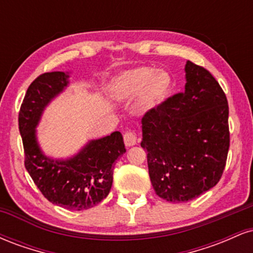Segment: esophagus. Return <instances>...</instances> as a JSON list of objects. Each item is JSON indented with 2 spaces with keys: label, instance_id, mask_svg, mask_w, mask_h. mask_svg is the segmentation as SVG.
I'll list each match as a JSON object with an SVG mask.
<instances>
[{
  "label": "esophagus",
  "instance_id": "34e87169",
  "mask_svg": "<svg viewBox=\"0 0 253 253\" xmlns=\"http://www.w3.org/2000/svg\"><path fill=\"white\" fill-rule=\"evenodd\" d=\"M136 140H138V139H136V135H135V133H133V132H126L124 134V141H125V145H126L127 147H132V146H134V145L136 144Z\"/></svg>",
  "mask_w": 253,
  "mask_h": 253
}]
</instances>
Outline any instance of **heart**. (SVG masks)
I'll return each instance as SVG.
<instances>
[{
  "label": "heart",
  "instance_id": "b5f03b06",
  "mask_svg": "<svg viewBox=\"0 0 253 253\" xmlns=\"http://www.w3.org/2000/svg\"><path fill=\"white\" fill-rule=\"evenodd\" d=\"M172 77L168 71L151 66H138L110 78L106 91L113 100L127 101L139 96V107L153 110L162 106L172 89Z\"/></svg>",
  "mask_w": 253,
  "mask_h": 253
}]
</instances>
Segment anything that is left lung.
<instances>
[{"instance_id":"obj_1","label":"left lung","mask_w":253,"mask_h":253,"mask_svg":"<svg viewBox=\"0 0 253 253\" xmlns=\"http://www.w3.org/2000/svg\"><path fill=\"white\" fill-rule=\"evenodd\" d=\"M185 86L144 115L141 147L156 194L187 202L221 178L229 147L228 104L210 71L188 60Z\"/></svg>"}]
</instances>
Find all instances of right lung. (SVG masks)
<instances>
[{"mask_svg": "<svg viewBox=\"0 0 253 253\" xmlns=\"http://www.w3.org/2000/svg\"><path fill=\"white\" fill-rule=\"evenodd\" d=\"M70 74L53 71L28 86L19 113L25 167L48 201L70 211H84L106 199L113 183V163L126 152L123 134L91 139L78 152L56 158L43 152L37 127L46 107L70 85Z\"/></svg>", "mask_w": 253, "mask_h": 253, "instance_id": "obj_1", "label": "right lung"}]
</instances>
